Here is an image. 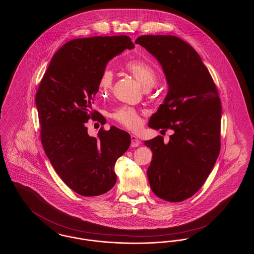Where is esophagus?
<instances>
[{
	"instance_id": "34e87169",
	"label": "esophagus",
	"mask_w": 254,
	"mask_h": 254,
	"mask_svg": "<svg viewBox=\"0 0 254 254\" xmlns=\"http://www.w3.org/2000/svg\"><path fill=\"white\" fill-rule=\"evenodd\" d=\"M130 138H131V144H130V145L132 147H136V146L140 145V140L135 135H131Z\"/></svg>"
}]
</instances>
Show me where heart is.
I'll return each instance as SVG.
<instances>
[{
	"mask_svg": "<svg viewBox=\"0 0 254 254\" xmlns=\"http://www.w3.org/2000/svg\"><path fill=\"white\" fill-rule=\"evenodd\" d=\"M126 69L131 73L134 78L148 90L157 82L156 70L142 61H130L126 64ZM114 74L109 68H105L98 80V91L101 97H106L112 89ZM111 118L128 129H136L141 125V116L138 110L130 107H121L111 113Z\"/></svg>",
	"mask_w": 254,
	"mask_h": 254,
	"instance_id": "b5f03b06",
	"label": "heart"
}]
</instances>
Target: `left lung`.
Returning a JSON list of instances; mask_svg holds the SVG:
<instances>
[{"label": "left lung", "mask_w": 254, "mask_h": 254, "mask_svg": "<svg viewBox=\"0 0 254 254\" xmlns=\"http://www.w3.org/2000/svg\"><path fill=\"white\" fill-rule=\"evenodd\" d=\"M135 43L159 61L169 84L168 95L148 127L174 131L168 144L162 136L145 141L153 153L147 178L159 198L182 202L202 188L220 152L217 87L196 50L180 38L143 35Z\"/></svg>", "instance_id": "1"}]
</instances>
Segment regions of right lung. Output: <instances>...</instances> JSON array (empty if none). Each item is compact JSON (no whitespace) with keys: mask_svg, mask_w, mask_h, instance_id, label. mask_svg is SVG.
Returning <instances> with one entry per match:
<instances>
[{"mask_svg":"<svg viewBox=\"0 0 254 254\" xmlns=\"http://www.w3.org/2000/svg\"><path fill=\"white\" fill-rule=\"evenodd\" d=\"M133 48L126 35L71 40L54 54L38 87L35 102L45 152L76 193L98 196L116 183L114 166L129 147V134L115 127H101L95 138L88 135L85 124L89 118L104 123L91 110L100 74L110 59Z\"/></svg>","mask_w":254,"mask_h":254,"instance_id":"add662e5","label":"right lung"}]
</instances>
